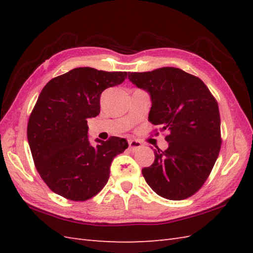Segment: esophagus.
<instances>
[{
  "instance_id": "esophagus-1",
  "label": "esophagus",
  "mask_w": 253,
  "mask_h": 253,
  "mask_svg": "<svg viewBox=\"0 0 253 253\" xmlns=\"http://www.w3.org/2000/svg\"><path fill=\"white\" fill-rule=\"evenodd\" d=\"M128 143H129V149L131 152H135L138 149H140L142 147V143L138 140H129Z\"/></svg>"
}]
</instances>
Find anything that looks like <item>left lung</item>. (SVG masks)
I'll use <instances>...</instances> for the list:
<instances>
[{
    "instance_id": "left-lung-1",
    "label": "left lung",
    "mask_w": 253,
    "mask_h": 253,
    "mask_svg": "<svg viewBox=\"0 0 253 253\" xmlns=\"http://www.w3.org/2000/svg\"><path fill=\"white\" fill-rule=\"evenodd\" d=\"M128 79L150 95L149 122L169 131V148L154 149L153 164L142 169L144 179L165 199L192 196L207 180L221 149L216 100L201 79L179 68L130 73Z\"/></svg>"
}]
</instances>
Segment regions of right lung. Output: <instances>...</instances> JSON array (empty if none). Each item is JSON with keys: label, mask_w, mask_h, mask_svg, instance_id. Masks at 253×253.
I'll return each instance as SVG.
<instances>
[{"label": "right lung", "mask_w": 253, "mask_h": 253, "mask_svg": "<svg viewBox=\"0 0 253 253\" xmlns=\"http://www.w3.org/2000/svg\"><path fill=\"white\" fill-rule=\"evenodd\" d=\"M126 78V72L78 67L42 89L27 138L38 173L53 192L84 201L106 185L113 159L125 151L128 142L120 137L96 138V146H91L87 122L99 115L101 93Z\"/></svg>", "instance_id": "add662e5"}]
</instances>
